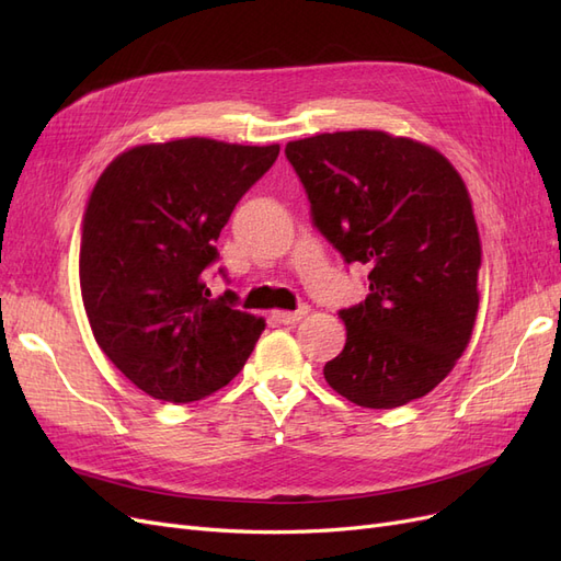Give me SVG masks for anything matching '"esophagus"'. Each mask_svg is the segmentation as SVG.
I'll use <instances>...</instances> for the list:
<instances>
[{"label": "esophagus", "instance_id": "esophagus-1", "mask_svg": "<svg viewBox=\"0 0 561 561\" xmlns=\"http://www.w3.org/2000/svg\"><path fill=\"white\" fill-rule=\"evenodd\" d=\"M307 313H309V307H299L297 311H274V318L283 322V325H293V322H299Z\"/></svg>", "mask_w": 561, "mask_h": 561}]
</instances>
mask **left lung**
<instances>
[{
    "label": "left lung",
    "instance_id": "left-lung-1",
    "mask_svg": "<svg viewBox=\"0 0 561 561\" xmlns=\"http://www.w3.org/2000/svg\"><path fill=\"white\" fill-rule=\"evenodd\" d=\"M313 225L369 266V295L339 311L346 346L325 381L369 410H393L443 381L480 309L482 243L463 178L431 145L386 130L287 142Z\"/></svg>",
    "mask_w": 561,
    "mask_h": 561
}]
</instances>
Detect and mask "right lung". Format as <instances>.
Instances as JSON below:
<instances>
[{
	"label": "right lung",
	"instance_id": "add662e5",
	"mask_svg": "<svg viewBox=\"0 0 561 561\" xmlns=\"http://www.w3.org/2000/svg\"><path fill=\"white\" fill-rule=\"evenodd\" d=\"M280 145L182 138L126 149L98 178L81 219L79 285L98 346L163 402L227 386L264 318L210 299L206 268L236 203Z\"/></svg>",
	"mask_w": 561,
	"mask_h": 561
}]
</instances>
